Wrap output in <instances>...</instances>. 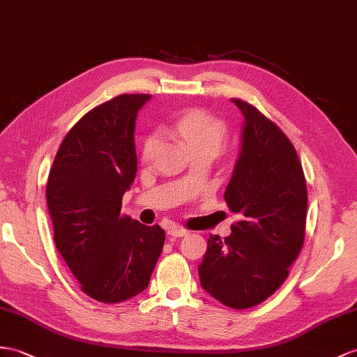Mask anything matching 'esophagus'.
<instances>
[{"label":"esophagus","instance_id":"34e87169","mask_svg":"<svg viewBox=\"0 0 357 357\" xmlns=\"http://www.w3.org/2000/svg\"><path fill=\"white\" fill-rule=\"evenodd\" d=\"M167 234H169L170 236H175V238H176V236L179 238V236H185V235H188V231H187V229H184V227H181V226H172L170 229L167 231Z\"/></svg>","mask_w":357,"mask_h":357}]
</instances>
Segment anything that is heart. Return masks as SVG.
<instances>
[{"label": "heart", "mask_w": 357, "mask_h": 357, "mask_svg": "<svg viewBox=\"0 0 357 357\" xmlns=\"http://www.w3.org/2000/svg\"><path fill=\"white\" fill-rule=\"evenodd\" d=\"M176 132L193 151L209 149L218 153L226 140V125L204 109L193 108L179 116L175 122ZM160 146V135L151 134L143 144V160L152 161Z\"/></svg>", "instance_id": "obj_1"}]
</instances>
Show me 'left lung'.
<instances>
[{"mask_svg": "<svg viewBox=\"0 0 357 357\" xmlns=\"http://www.w3.org/2000/svg\"><path fill=\"white\" fill-rule=\"evenodd\" d=\"M243 114L240 151L225 200L243 218L222 240L209 235L199 266L200 285L220 303H262L288 276L305 241L307 193L288 137L258 108L232 99Z\"/></svg>", "mask_w": 357, "mask_h": 357, "instance_id": "8db88e82", "label": "left lung"}]
</instances>
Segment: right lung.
I'll list each match as a JSON object with an SVG mask.
<instances>
[{"mask_svg": "<svg viewBox=\"0 0 357 357\" xmlns=\"http://www.w3.org/2000/svg\"><path fill=\"white\" fill-rule=\"evenodd\" d=\"M151 95H121L89 112L61 142L47 185L54 243L81 289L102 303L148 288L166 234L122 215L137 173L135 119Z\"/></svg>", "mask_w": 357, "mask_h": 357, "instance_id": "1", "label": "right lung"}]
</instances>
